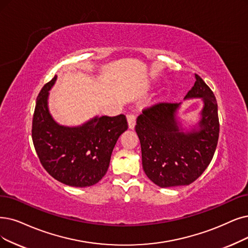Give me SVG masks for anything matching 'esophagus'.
I'll return each instance as SVG.
<instances>
[{
	"label": "esophagus",
	"instance_id": "obj_1",
	"mask_svg": "<svg viewBox=\"0 0 248 248\" xmlns=\"http://www.w3.org/2000/svg\"><path fill=\"white\" fill-rule=\"evenodd\" d=\"M127 121H128V126H129L130 129H134L135 123H136V116L134 114H128L127 115Z\"/></svg>",
	"mask_w": 248,
	"mask_h": 248
}]
</instances>
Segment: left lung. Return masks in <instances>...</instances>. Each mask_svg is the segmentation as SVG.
<instances>
[{"label": "left lung", "mask_w": 248, "mask_h": 248, "mask_svg": "<svg viewBox=\"0 0 248 248\" xmlns=\"http://www.w3.org/2000/svg\"><path fill=\"white\" fill-rule=\"evenodd\" d=\"M186 97H202L204 102L199 131L179 132L175 119L177 103L147 107L136 121L143 171L163 188L194 182L210 165L219 140L217 100L200 75L195 74L194 85Z\"/></svg>", "instance_id": "left-lung-1"}]
</instances>
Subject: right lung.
Here are the masks:
<instances>
[{
	"label": "right lung",
	"mask_w": 248,
	"mask_h": 248,
	"mask_svg": "<svg viewBox=\"0 0 248 248\" xmlns=\"http://www.w3.org/2000/svg\"><path fill=\"white\" fill-rule=\"evenodd\" d=\"M55 76L36 97L31 136L39 162L56 180L74 187L100 181L108 171L113 148L127 130L124 115L95 117L79 127L57 124L47 108L49 88Z\"/></svg>",
	"instance_id": "right-lung-1"
}]
</instances>
